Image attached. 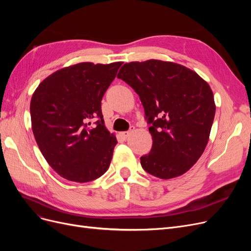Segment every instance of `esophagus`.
I'll use <instances>...</instances> for the list:
<instances>
[{
	"label": "esophagus",
	"mask_w": 251,
	"mask_h": 251,
	"mask_svg": "<svg viewBox=\"0 0 251 251\" xmlns=\"http://www.w3.org/2000/svg\"><path fill=\"white\" fill-rule=\"evenodd\" d=\"M134 130H135V127H134V126H131V127H130V130H128V131H126V132H121V133H120L121 137L125 138V139H126V138L128 137V136H130V135L133 133V131H134Z\"/></svg>",
	"instance_id": "obj_1"
}]
</instances>
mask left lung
I'll return each mask as SVG.
<instances>
[{"mask_svg":"<svg viewBox=\"0 0 251 251\" xmlns=\"http://www.w3.org/2000/svg\"><path fill=\"white\" fill-rule=\"evenodd\" d=\"M117 77L139 95L153 146L142 169L161 179L186 173L208 142L216 105L208 83L188 68L150 59L125 64Z\"/></svg>","mask_w":251,"mask_h":251,"instance_id":"1","label":"left lung"}]
</instances>
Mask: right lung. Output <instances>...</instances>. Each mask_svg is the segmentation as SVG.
Here are the masks:
<instances>
[{"label": "right lung", "instance_id": "obj_1", "mask_svg": "<svg viewBox=\"0 0 251 251\" xmlns=\"http://www.w3.org/2000/svg\"><path fill=\"white\" fill-rule=\"evenodd\" d=\"M121 65L64 68L44 79L32 95L30 115L37 146L67 180L85 183L109 169L117 140L104 126L101 100ZM93 120L96 126L91 127Z\"/></svg>", "mask_w": 251, "mask_h": 251}]
</instances>
